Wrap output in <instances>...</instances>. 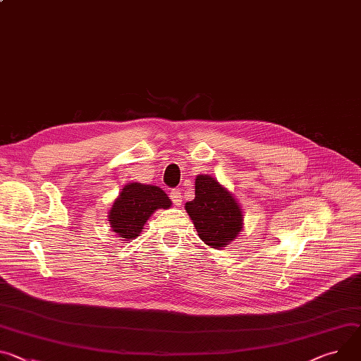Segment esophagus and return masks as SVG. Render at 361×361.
Masks as SVG:
<instances>
[{
	"mask_svg": "<svg viewBox=\"0 0 361 361\" xmlns=\"http://www.w3.org/2000/svg\"><path fill=\"white\" fill-rule=\"evenodd\" d=\"M170 197H171V200H173V203H174L176 206H181L183 197H181V192H180L178 190H171Z\"/></svg>",
	"mask_w": 361,
	"mask_h": 361,
	"instance_id": "1",
	"label": "esophagus"
}]
</instances>
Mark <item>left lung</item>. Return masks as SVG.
<instances>
[{
	"label": "left lung",
	"mask_w": 361,
	"mask_h": 361,
	"mask_svg": "<svg viewBox=\"0 0 361 361\" xmlns=\"http://www.w3.org/2000/svg\"><path fill=\"white\" fill-rule=\"evenodd\" d=\"M200 239L220 249L232 242L242 231L243 214L233 195L209 176L195 178V197L185 203Z\"/></svg>",
	"instance_id": "8db88e82"
}]
</instances>
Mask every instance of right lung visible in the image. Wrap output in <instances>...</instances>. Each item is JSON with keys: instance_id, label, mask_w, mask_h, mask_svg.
I'll use <instances>...</instances> for the list:
<instances>
[{"instance_id": "obj_1", "label": "right lung", "mask_w": 361, "mask_h": 361, "mask_svg": "<svg viewBox=\"0 0 361 361\" xmlns=\"http://www.w3.org/2000/svg\"><path fill=\"white\" fill-rule=\"evenodd\" d=\"M171 200L159 187L130 183L125 185L109 212L112 231L126 240L135 239L157 209H169Z\"/></svg>"}]
</instances>
